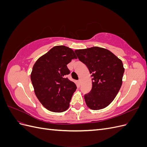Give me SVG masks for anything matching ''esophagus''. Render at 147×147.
<instances>
[{"label": "esophagus", "instance_id": "obj_1", "mask_svg": "<svg viewBox=\"0 0 147 147\" xmlns=\"http://www.w3.org/2000/svg\"><path fill=\"white\" fill-rule=\"evenodd\" d=\"M78 82L80 84V83H82V80H81V79H79V80H78Z\"/></svg>", "mask_w": 147, "mask_h": 147}]
</instances>
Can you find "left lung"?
I'll return each mask as SVG.
<instances>
[{
  "label": "left lung",
  "instance_id": "left-lung-1",
  "mask_svg": "<svg viewBox=\"0 0 147 147\" xmlns=\"http://www.w3.org/2000/svg\"><path fill=\"white\" fill-rule=\"evenodd\" d=\"M75 52L92 74V89L84 96L86 105L94 110L105 108L122 85L124 68L121 60L109 50L97 47Z\"/></svg>",
  "mask_w": 147,
  "mask_h": 147
}]
</instances>
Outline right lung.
<instances>
[{"label":"right lung","mask_w":147,"mask_h":147,"mask_svg":"<svg viewBox=\"0 0 147 147\" xmlns=\"http://www.w3.org/2000/svg\"><path fill=\"white\" fill-rule=\"evenodd\" d=\"M77 59L74 51L64 45L52 48L35 62L30 74L34 92L44 107L53 112H63L69 107L77 86L66 75L67 65Z\"/></svg>","instance_id":"right-lung-1"}]
</instances>
